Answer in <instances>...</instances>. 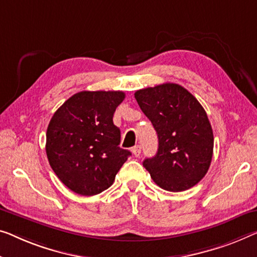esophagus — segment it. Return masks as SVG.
<instances>
[{
	"mask_svg": "<svg viewBox=\"0 0 257 257\" xmlns=\"http://www.w3.org/2000/svg\"><path fill=\"white\" fill-rule=\"evenodd\" d=\"M132 151H133V155L135 157L141 156V147H140V145H136V147H134Z\"/></svg>",
	"mask_w": 257,
	"mask_h": 257,
	"instance_id": "1",
	"label": "esophagus"
}]
</instances>
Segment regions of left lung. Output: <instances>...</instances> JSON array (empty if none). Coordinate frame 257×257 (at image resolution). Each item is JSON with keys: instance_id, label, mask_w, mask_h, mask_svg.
I'll use <instances>...</instances> for the list:
<instances>
[{"instance_id": "left-lung-1", "label": "left lung", "mask_w": 257, "mask_h": 257, "mask_svg": "<svg viewBox=\"0 0 257 257\" xmlns=\"http://www.w3.org/2000/svg\"><path fill=\"white\" fill-rule=\"evenodd\" d=\"M142 112L158 135V151L143 166L160 188L182 191L208 172L213 133L204 108L179 84L164 83L135 92Z\"/></svg>"}]
</instances>
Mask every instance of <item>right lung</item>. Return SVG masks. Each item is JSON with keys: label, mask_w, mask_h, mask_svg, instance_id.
I'll list each match as a JSON object with an SVG mask.
<instances>
[{"label": "right lung", "mask_w": 257, "mask_h": 257, "mask_svg": "<svg viewBox=\"0 0 257 257\" xmlns=\"http://www.w3.org/2000/svg\"><path fill=\"white\" fill-rule=\"evenodd\" d=\"M122 91H82L54 113L46 134L49 165L64 186L92 196L113 185L130 151L118 147L121 134L113 123Z\"/></svg>", "instance_id": "add662e5"}]
</instances>
